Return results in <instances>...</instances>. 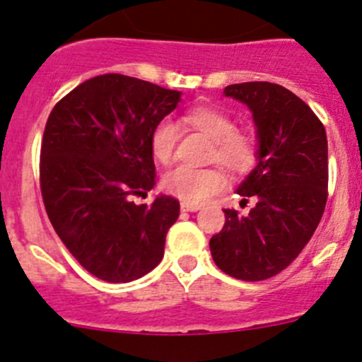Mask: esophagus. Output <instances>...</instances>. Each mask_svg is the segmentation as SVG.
<instances>
[{
    "label": "esophagus",
    "mask_w": 362,
    "mask_h": 362,
    "mask_svg": "<svg viewBox=\"0 0 362 362\" xmlns=\"http://www.w3.org/2000/svg\"><path fill=\"white\" fill-rule=\"evenodd\" d=\"M180 208H182V211H198L199 208V204H191V203H182L180 204Z\"/></svg>",
    "instance_id": "esophagus-1"
}]
</instances>
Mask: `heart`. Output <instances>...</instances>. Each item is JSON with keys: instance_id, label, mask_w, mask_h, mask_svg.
<instances>
[{"instance_id": "heart-1", "label": "heart", "mask_w": 362, "mask_h": 362, "mask_svg": "<svg viewBox=\"0 0 362 362\" xmlns=\"http://www.w3.org/2000/svg\"><path fill=\"white\" fill-rule=\"evenodd\" d=\"M184 120L194 129L202 131L210 140L214 148L210 160L221 164L231 175H247L255 168L259 159L257 138L245 129H236V120L218 107H196L185 112ZM178 129L171 119H160L151 131V154L158 163L170 164L177 147ZM164 191L184 203L199 204L210 196L224 189L226 178L217 168L178 166L168 171L160 182Z\"/></svg>"}]
</instances>
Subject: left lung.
Listing matches in <instances>:
<instances>
[{"instance_id":"1","label":"left lung","mask_w":362,"mask_h":362,"mask_svg":"<svg viewBox=\"0 0 362 362\" xmlns=\"http://www.w3.org/2000/svg\"><path fill=\"white\" fill-rule=\"evenodd\" d=\"M252 110L259 163L240 185L247 215L224 210L221 233L211 236L215 264L238 280L259 282L286 269L310 242L327 202V138L312 108L272 82L233 83L224 89Z\"/></svg>"}]
</instances>
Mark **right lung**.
<instances>
[{
	"mask_svg": "<svg viewBox=\"0 0 362 362\" xmlns=\"http://www.w3.org/2000/svg\"><path fill=\"white\" fill-rule=\"evenodd\" d=\"M178 90L105 73L61 98L47 119L40 189L50 224L73 257L98 279L126 284L159 264L180 203L159 196L151 131L173 112Z\"/></svg>",
	"mask_w": 362,
	"mask_h": 362,
	"instance_id": "right-lung-1",
	"label": "right lung"
}]
</instances>
